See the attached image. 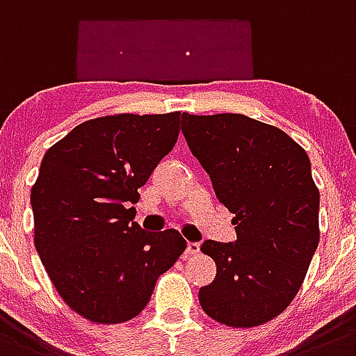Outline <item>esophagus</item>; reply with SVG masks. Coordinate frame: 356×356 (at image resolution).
<instances>
[{"mask_svg": "<svg viewBox=\"0 0 356 356\" xmlns=\"http://www.w3.org/2000/svg\"><path fill=\"white\" fill-rule=\"evenodd\" d=\"M200 252V245L198 243H188L186 246V255H197Z\"/></svg>", "mask_w": 356, "mask_h": 356, "instance_id": "esophagus-1", "label": "esophagus"}]
</instances>
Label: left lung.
Listing matches in <instances>:
<instances>
[{
  "label": "left lung",
  "instance_id": "1",
  "mask_svg": "<svg viewBox=\"0 0 356 356\" xmlns=\"http://www.w3.org/2000/svg\"><path fill=\"white\" fill-rule=\"evenodd\" d=\"M191 154L236 216L234 243L204 241L216 277L200 287L204 312L252 328L287 309L319 243V190L305 150L289 134L239 113L182 115Z\"/></svg>",
  "mask_w": 356,
  "mask_h": 356
}]
</instances>
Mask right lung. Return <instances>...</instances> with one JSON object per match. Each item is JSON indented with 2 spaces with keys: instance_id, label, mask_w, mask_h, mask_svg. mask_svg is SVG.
Returning <instances> with one entry per match:
<instances>
[{
  "instance_id": "right-lung-1",
  "label": "right lung",
  "mask_w": 356,
  "mask_h": 356,
  "mask_svg": "<svg viewBox=\"0 0 356 356\" xmlns=\"http://www.w3.org/2000/svg\"><path fill=\"white\" fill-rule=\"evenodd\" d=\"M181 113L79 124L44 154L31 188L35 248L63 302L97 325L138 316L186 250L174 229L133 222L138 190L179 136Z\"/></svg>"
}]
</instances>
